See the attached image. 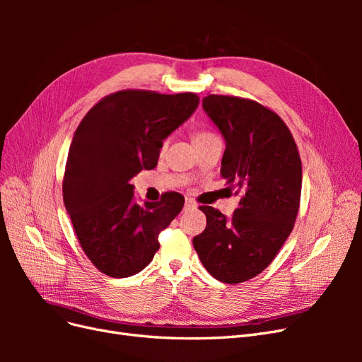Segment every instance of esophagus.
<instances>
[{
	"instance_id": "obj_1",
	"label": "esophagus",
	"mask_w": 362,
	"mask_h": 362,
	"mask_svg": "<svg viewBox=\"0 0 362 362\" xmlns=\"http://www.w3.org/2000/svg\"><path fill=\"white\" fill-rule=\"evenodd\" d=\"M194 208H196V204H194V201H193V199H190V198L185 199V204H184V211H190V210H194Z\"/></svg>"
}]
</instances>
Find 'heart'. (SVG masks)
<instances>
[{"label": "heart", "instance_id": "obj_1", "mask_svg": "<svg viewBox=\"0 0 362 362\" xmlns=\"http://www.w3.org/2000/svg\"><path fill=\"white\" fill-rule=\"evenodd\" d=\"M217 139L213 133H208V131H199V133L194 134V144H199V141H206V140H213ZM166 145V144H164Z\"/></svg>", "mask_w": 362, "mask_h": 362}]
</instances>
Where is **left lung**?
<instances>
[{"mask_svg": "<svg viewBox=\"0 0 362 362\" xmlns=\"http://www.w3.org/2000/svg\"><path fill=\"white\" fill-rule=\"evenodd\" d=\"M202 108L225 139L221 175L240 202L231 217L201 206L206 228L193 246L213 278L245 282L270 264L291 233L302 163L290 129L269 108L222 95L205 96Z\"/></svg>", "mask_w": 362, "mask_h": 362, "instance_id": "8db88e82", "label": "left lung"}]
</instances>
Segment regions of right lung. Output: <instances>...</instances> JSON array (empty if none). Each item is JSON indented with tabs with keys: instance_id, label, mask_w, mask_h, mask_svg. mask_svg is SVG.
<instances>
[{
	"instance_id": "right-lung-1",
	"label": "right lung",
	"mask_w": 362,
	"mask_h": 362,
	"mask_svg": "<svg viewBox=\"0 0 362 362\" xmlns=\"http://www.w3.org/2000/svg\"><path fill=\"white\" fill-rule=\"evenodd\" d=\"M199 105L194 93L122 90L92 107L76 128L63 180V201L93 266L112 278L144 270L158 233L180 214L184 196L137 202L129 180L157 166L163 140Z\"/></svg>"
}]
</instances>
